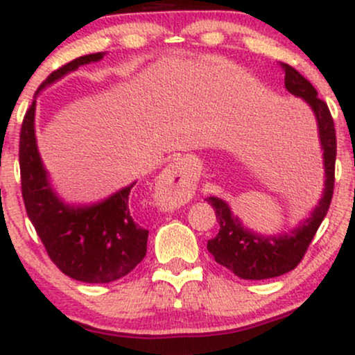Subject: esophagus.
<instances>
[{
	"label": "esophagus",
	"instance_id": "obj_1",
	"mask_svg": "<svg viewBox=\"0 0 355 355\" xmlns=\"http://www.w3.org/2000/svg\"><path fill=\"white\" fill-rule=\"evenodd\" d=\"M158 197L165 205H185L193 195V175L189 160H178L164 170L157 183Z\"/></svg>",
	"mask_w": 355,
	"mask_h": 355
}]
</instances>
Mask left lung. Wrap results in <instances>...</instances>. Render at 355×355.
I'll return each mask as SVG.
<instances>
[{
    "label": "left lung",
    "instance_id": "1",
    "mask_svg": "<svg viewBox=\"0 0 355 355\" xmlns=\"http://www.w3.org/2000/svg\"><path fill=\"white\" fill-rule=\"evenodd\" d=\"M285 73V88L288 93L302 98L311 107L319 128V140L324 157L325 182L324 191L311 217L302 220L287 234L262 235L243 227L242 220L230 210L229 203L218 197H209L217 215L220 230L217 237L209 240L207 248L215 257V262L227 267L240 279L263 280L294 270L307 252L309 243L327 215L334 193L336 173V128L329 107L317 96V89L295 68L280 63Z\"/></svg>",
    "mask_w": 355,
    "mask_h": 355
}]
</instances>
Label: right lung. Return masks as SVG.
Instances as JSON below:
<instances>
[{
    "label": "right lung",
    "instance_id": "right-lung-1",
    "mask_svg": "<svg viewBox=\"0 0 355 355\" xmlns=\"http://www.w3.org/2000/svg\"><path fill=\"white\" fill-rule=\"evenodd\" d=\"M105 51L63 64L40 85L38 93L80 67L100 61ZM36 96L19 133V170L26 214L48 255L64 275L87 284L121 279L144 260L148 230L138 225L130 209V183L101 202L67 203L56 193L40 157L35 135Z\"/></svg>",
    "mask_w": 355,
    "mask_h": 355
}]
</instances>
